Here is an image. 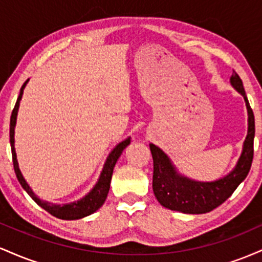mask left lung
<instances>
[{
    "instance_id": "obj_1",
    "label": "left lung",
    "mask_w": 262,
    "mask_h": 262,
    "mask_svg": "<svg viewBox=\"0 0 262 262\" xmlns=\"http://www.w3.org/2000/svg\"><path fill=\"white\" fill-rule=\"evenodd\" d=\"M231 85L244 96L249 114V129L242 156L234 169L224 179L214 182H196L180 176L171 165L166 155L154 144H150V151L154 162L152 189L161 206L171 210H179L189 214H201L217 208L229 198L237 186L248 176L254 158L255 118L250 103L243 86V81L235 71L230 77Z\"/></svg>"
}]
</instances>
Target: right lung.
<instances>
[{"label": "right lung", "instance_id": "obj_1", "mask_svg": "<svg viewBox=\"0 0 262 262\" xmlns=\"http://www.w3.org/2000/svg\"><path fill=\"white\" fill-rule=\"evenodd\" d=\"M27 82H28V80H27L26 82L23 83V86L20 87L19 96H18L16 104H14L13 111H12L11 122H10V141H11V150H12V161H13L14 172H16L18 181H19L20 186L26 189L27 193L33 198V201H34L38 206H40L41 208L47 210L48 213H50V214L54 215V217L59 219H65V221H73V219H80V218L86 217V215L92 214L93 212H96L100 207H102V204H103L104 201H106L108 191H110L111 179H112L114 165H116L117 160H118V158L121 156L123 150L125 149V146L130 143V138L123 140L122 143H119L118 145L112 150V152H111L110 156L107 158V161L106 164H104L103 170H102L100 180H98V182L96 183L95 187L92 188V191L90 192L89 194H86L82 200L70 204H64V206H56V204L44 202V201H41L40 198L35 196L34 192H33L31 187H29L28 183L26 182V180L23 179L22 173H20L19 171V167H18L16 151H14V125H16L19 101L20 98H22L23 90H25Z\"/></svg>", "mask_w": 262, "mask_h": 262}]
</instances>
